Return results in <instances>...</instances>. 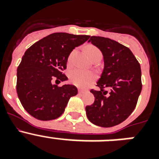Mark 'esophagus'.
Masks as SVG:
<instances>
[{"instance_id":"obj_1","label":"esophagus","mask_w":159,"mask_h":159,"mask_svg":"<svg viewBox=\"0 0 159 159\" xmlns=\"http://www.w3.org/2000/svg\"><path fill=\"white\" fill-rule=\"evenodd\" d=\"M79 94H84V92H86V91H84V90H81V89H79L78 90Z\"/></svg>"}]
</instances>
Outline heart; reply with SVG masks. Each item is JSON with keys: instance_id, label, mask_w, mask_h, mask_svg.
<instances>
[{"instance_id": "obj_1", "label": "heart", "mask_w": 159, "mask_h": 159, "mask_svg": "<svg viewBox=\"0 0 159 159\" xmlns=\"http://www.w3.org/2000/svg\"><path fill=\"white\" fill-rule=\"evenodd\" d=\"M86 51L89 57L93 56L95 53H100L99 49L95 47H93V46H88V47H87ZM75 53V50H74L69 55V57H68V63L71 62ZM69 79L70 81L75 86L78 87V88H86V87L89 86L90 84H92L95 81V75L93 72H91V71H84V70L76 68V69L71 71L69 74Z\"/></svg>"}]
</instances>
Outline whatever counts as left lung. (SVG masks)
<instances>
[{"instance_id":"1","label":"left lung","mask_w":159,"mask_h":159,"mask_svg":"<svg viewBox=\"0 0 159 159\" xmlns=\"http://www.w3.org/2000/svg\"><path fill=\"white\" fill-rule=\"evenodd\" d=\"M88 42L101 51L104 67L97 82L99 91L92 90L95 102L86 107L87 117L93 124L111 127L123 123L135 108L142 91L141 67L128 48L102 36ZM103 88L110 90L109 93Z\"/></svg>"}]
</instances>
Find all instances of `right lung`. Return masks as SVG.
I'll return each mask as SVG.
<instances>
[{"label":"right lung","mask_w":159,"mask_h":159,"mask_svg":"<svg viewBox=\"0 0 159 159\" xmlns=\"http://www.w3.org/2000/svg\"><path fill=\"white\" fill-rule=\"evenodd\" d=\"M89 37L56 32L27 49L17 68L16 92L29 115L47 121L57 119L64 113L70 98L76 95L78 90L71 84L58 87L52 84V80H67L62 71L67 67L70 53Z\"/></svg>","instance_id":"add662e5"}]
</instances>
